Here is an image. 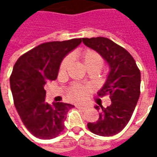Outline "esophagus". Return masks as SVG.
Instances as JSON below:
<instances>
[{
  "mask_svg": "<svg viewBox=\"0 0 157 157\" xmlns=\"http://www.w3.org/2000/svg\"><path fill=\"white\" fill-rule=\"evenodd\" d=\"M76 108L79 109H81V110H82V111H85L86 109H87V107L84 105H76Z\"/></svg>",
  "mask_w": 157,
  "mask_h": 157,
  "instance_id": "34e87169",
  "label": "esophagus"
}]
</instances>
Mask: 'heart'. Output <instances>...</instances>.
<instances>
[{
	"label": "heart",
	"mask_w": 157,
	"mask_h": 157,
	"mask_svg": "<svg viewBox=\"0 0 157 157\" xmlns=\"http://www.w3.org/2000/svg\"><path fill=\"white\" fill-rule=\"evenodd\" d=\"M82 62H83V65L86 69L94 67V68L100 70L104 64V60H103L102 56L99 55L98 52L92 50V49L86 50L82 54ZM71 57L65 58L60 65L59 71L65 72L71 64ZM88 92L89 89L87 87L82 86L75 85L69 90L68 98L72 101H81L87 96Z\"/></svg>",
	"instance_id": "heart-1"
}]
</instances>
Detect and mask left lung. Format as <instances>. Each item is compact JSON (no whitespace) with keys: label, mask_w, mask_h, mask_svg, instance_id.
<instances>
[{"label":"left lung","mask_w":157,"mask_h":157,"mask_svg":"<svg viewBox=\"0 0 157 157\" xmlns=\"http://www.w3.org/2000/svg\"><path fill=\"white\" fill-rule=\"evenodd\" d=\"M86 46L104 59L109 66L106 82L98 92L99 97L109 94L111 104L101 110L98 120L88 123L89 130L100 136L117 135L124 128L134 113L140 94V71L132 55L125 48L103 37L82 39Z\"/></svg>","instance_id":"left-lung-1"}]
</instances>
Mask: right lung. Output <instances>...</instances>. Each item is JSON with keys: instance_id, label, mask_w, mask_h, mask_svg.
Segmentation results:
<instances>
[{"instance_id": "1", "label": "right lung", "mask_w": 157, "mask_h": 157, "mask_svg": "<svg viewBox=\"0 0 157 157\" xmlns=\"http://www.w3.org/2000/svg\"><path fill=\"white\" fill-rule=\"evenodd\" d=\"M82 43V39L44 43L17 60L10 76L16 109L23 124L35 137L49 140L65 128L66 114L74 106L45 102L44 86L57 78L63 59Z\"/></svg>"}]
</instances>
